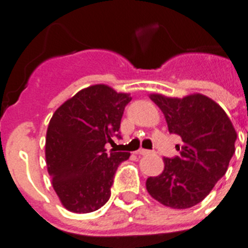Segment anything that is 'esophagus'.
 Returning <instances> with one entry per match:
<instances>
[{
  "mask_svg": "<svg viewBox=\"0 0 248 248\" xmlns=\"http://www.w3.org/2000/svg\"><path fill=\"white\" fill-rule=\"evenodd\" d=\"M140 155H150V154H154L151 150H146V149H140L139 151H138Z\"/></svg>",
  "mask_w": 248,
  "mask_h": 248,
  "instance_id": "obj_1",
  "label": "esophagus"
}]
</instances>
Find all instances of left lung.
<instances>
[{"instance_id":"obj_1","label":"left lung","mask_w":248,"mask_h":248,"mask_svg":"<svg viewBox=\"0 0 248 248\" xmlns=\"http://www.w3.org/2000/svg\"><path fill=\"white\" fill-rule=\"evenodd\" d=\"M171 134L180 135V155L164 157V171L146 180L151 198L171 209H189L210 194L226 174L237 134L217 103L202 94L168 98L151 94Z\"/></svg>"}]
</instances>
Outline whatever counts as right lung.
Here are the masks:
<instances>
[{
	"label": "right lung",
	"mask_w": 248,
	"mask_h": 248,
	"mask_svg": "<svg viewBox=\"0 0 248 248\" xmlns=\"http://www.w3.org/2000/svg\"><path fill=\"white\" fill-rule=\"evenodd\" d=\"M129 94L104 84L91 85L63 103L50 119L46 138L48 174L65 209L87 214L110 198L114 175L130 153H107L119 135Z\"/></svg>",
	"instance_id": "right-lung-1"
}]
</instances>
